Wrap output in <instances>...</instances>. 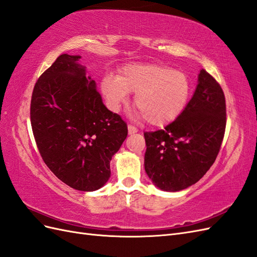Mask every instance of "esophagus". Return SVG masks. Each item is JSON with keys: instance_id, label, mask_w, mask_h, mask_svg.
Wrapping results in <instances>:
<instances>
[{"instance_id": "34e87169", "label": "esophagus", "mask_w": 257, "mask_h": 257, "mask_svg": "<svg viewBox=\"0 0 257 257\" xmlns=\"http://www.w3.org/2000/svg\"><path fill=\"white\" fill-rule=\"evenodd\" d=\"M128 133H129V135H134V134L138 133V129L134 126V124H128Z\"/></svg>"}]
</instances>
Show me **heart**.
<instances>
[{"label":"heart","mask_w":257,"mask_h":257,"mask_svg":"<svg viewBox=\"0 0 257 257\" xmlns=\"http://www.w3.org/2000/svg\"><path fill=\"white\" fill-rule=\"evenodd\" d=\"M100 87L113 112H118L126 103L129 92H136L135 106L153 126L178 118L192 94V82L186 73L151 63L127 65L117 77L102 78Z\"/></svg>","instance_id":"1"}]
</instances>
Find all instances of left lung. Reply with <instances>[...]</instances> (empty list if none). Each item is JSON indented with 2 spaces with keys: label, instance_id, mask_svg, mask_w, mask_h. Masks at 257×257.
I'll list each match as a JSON object with an SVG mask.
<instances>
[{
  "label": "left lung",
  "instance_id": "8db88e82",
  "mask_svg": "<svg viewBox=\"0 0 257 257\" xmlns=\"http://www.w3.org/2000/svg\"><path fill=\"white\" fill-rule=\"evenodd\" d=\"M226 127L222 87L206 70L198 76L193 98L165 129L144 133V167L154 184L179 192L199 181L215 161Z\"/></svg>",
  "mask_w": 257,
  "mask_h": 257
}]
</instances>
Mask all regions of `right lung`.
Returning a JSON list of instances; mask_svg holds the SVG:
<instances>
[{"instance_id":"1","label":"right lung","mask_w":257,"mask_h":257,"mask_svg":"<svg viewBox=\"0 0 257 257\" xmlns=\"http://www.w3.org/2000/svg\"><path fill=\"white\" fill-rule=\"evenodd\" d=\"M63 54L35 83L30 118L44 163L70 187L92 192L111 177L109 163L128 135L127 123L109 111L78 64Z\"/></svg>"}]
</instances>
